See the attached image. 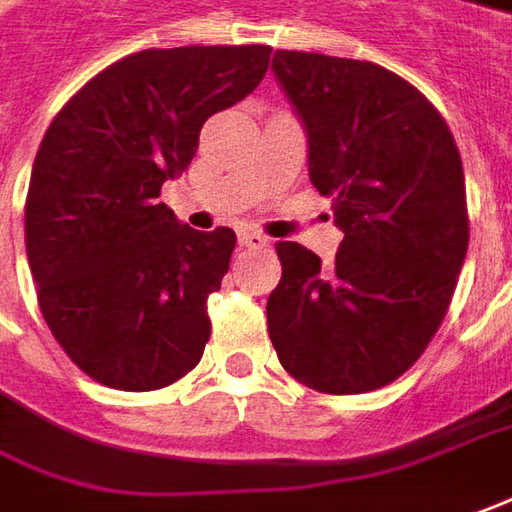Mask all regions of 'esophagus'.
Wrapping results in <instances>:
<instances>
[{
	"label": "esophagus",
	"mask_w": 512,
	"mask_h": 512,
	"mask_svg": "<svg viewBox=\"0 0 512 512\" xmlns=\"http://www.w3.org/2000/svg\"><path fill=\"white\" fill-rule=\"evenodd\" d=\"M238 241H241V246H246V249H263V246L269 243V238H266L263 232H257V229H243L241 235H238Z\"/></svg>",
	"instance_id": "esophagus-1"
}]
</instances>
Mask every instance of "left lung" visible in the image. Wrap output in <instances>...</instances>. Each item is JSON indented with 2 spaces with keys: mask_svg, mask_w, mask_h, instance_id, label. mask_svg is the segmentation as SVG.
Returning <instances> with one entry per match:
<instances>
[{
  "mask_svg": "<svg viewBox=\"0 0 512 512\" xmlns=\"http://www.w3.org/2000/svg\"><path fill=\"white\" fill-rule=\"evenodd\" d=\"M308 131V173L344 241L333 266L280 241L269 336L283 370L325 395L401 378L446 319L468 252L462 159L443 114L373 61L277 50Z\"/></svg>",
  "mask_w": 512,
  "mask_h": 512,
  "instance_id": "left-lung-1",
  "label": "left lung"
}]
</instances>
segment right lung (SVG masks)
Returning a JSON list of instances; mask_svg holds the SVG:
<instances>
[{
    "mask_svg": "<svg viewBox=\"0 0 512 512\" xmlns=\"http://www.w3.org/2000/svg\"><path fill=\"white\" fill-rule=\"evenodd\" d=\"M271 47L142 50L66 100L36 154L24 243L47 328L78 370L125 392L170 387L210 342L207 300L235 232H196L162 184L193 162L201 125L255 92Z\"/></svg>",
    "mask_w": 512,
    "mask_h": 512,
    "instance_id": "obj_1",
    "label": "right lung"
}]
</instances>
